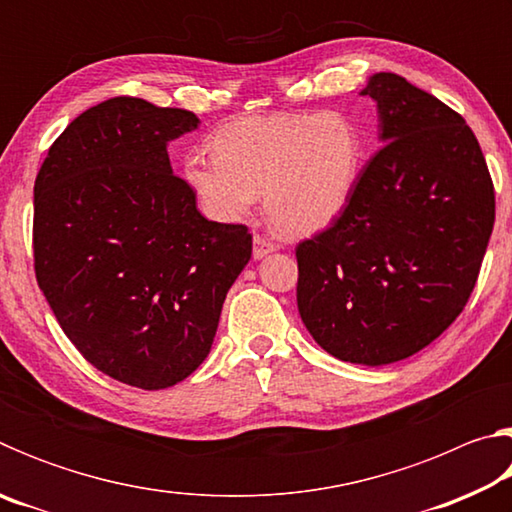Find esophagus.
Instances as JSON below:
<instances>
[{
    "mask_svg": "<svg viewBox=\"0 0 512 512\" xmlns=\"http://www.w3.org/2000/svg\"><path fill=\"white\" fill-rule=\"evenodd\" d=\"M253 257L255 259H262V257H266L268 253H273L275 250V244L268 237H264V235H255L253 237Z\"/></svg>",
    "mask_w": 512,
    "mask_h": 512,
    "instance_id": "obj_1",
    "label": "esophagus"
}]
</instances>
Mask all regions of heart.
Masks as SVG:
<instances>
[{"label":"heart","instance_id":"b5f03b06","mask_svg":"<svg viewBox=\"0 0 512 512\" xmlns=\"http://www.w3.org/2000/svg\"><path fill=\"white\" fill-rule=\"evenodd\" d=\"M212 151L189 153L183 178L214 221H239L264 194L266 216L284 237H307L339 219L357 187L363 140L339 110L250 115L212 135Z\"/></svg>","mask_w":512,"mask_h":512}]
</instances>
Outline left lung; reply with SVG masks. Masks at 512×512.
I'll return each mask as SVG.
<instances>
[{
    "mask_svg": "<svg viewBox=\"0 0 512 512\" xmlns=\"http://www.w3.org/2000/svg\"><path fill=\"white\" fill-rule=\"evenodd\" d=\"M377 103L381 149L327 230L300 241L298 311L332 357L402 361L461 314L495 225V187L472 128L391 72Z\"/></svg>",
    "mask_w": 512,
    "mask_h": 512,
    "instance_id": "1",
    "label": "left lung"
}]
</instances>
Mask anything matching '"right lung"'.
<instances>
[{
  "label": "right lung",
  "mask_w": 512,
  "mask_h": 512,
  "mask_svg": "<svg viewBox=\"0 0 512 512\" xmlns=\"http://www.w3.org/2000/svg\"><path fill=\"white\" fill-rule=\"evenodd\" d=\"M198 124L183 108L108 99L60 133L33 187L40 291L94 368L144 391L205 361L253 253L246 225L207 221L171 169L167 144Z\"/></svg>",
  "instance_id": "1"
}]
</instances>
